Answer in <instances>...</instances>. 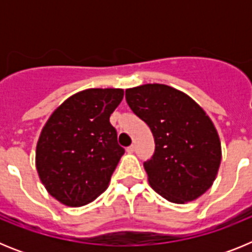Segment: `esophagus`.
<instances>
[{
	"instance_id": "esophagus-1",
	"label": "esophagus",
	"mask_w": 252,
	"mask_h": 252,
	"mask_svg": "<svg viewBox=\"0 0 252 252\" xmlns=\"http://www.w3.org/2000/svg\"><path fill=\"white\" fill-rule=\"evenodd\" d=\"M126 151H127V153H133V151H135V145H130L128 146L127 149H126Z\"/></svg>"
}]
</instances>
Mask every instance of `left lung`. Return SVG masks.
I'll list each match as a JSON object with an SVG mask.
<instances>
[{"label": "left lung", "instance_id": "obj_1", "mask_svg": "<svg viewBox=\"0 0 252 252\" xmlns=\"http://www.w3.org/2000/svg\"><path fill=\"white\" fill-rule=\"evenodd\" d=\"M132 112L146 122L155 151L144 162L151 188L183 204L211 188L221 164V142L215 125L197 102L165 84L126 90Z\"/></svg>", "mask_w": 252, "mask_h": 252}]
</instances>
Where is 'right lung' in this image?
Returning a JSON list of instances; mask_svg holds the SVG:
<instances>
[{
	"instance_id": "right-lung-1",
	"label": "right lung",
	"mask_w": 252,
	"mask_h": 252,
	"mask_svg": "<svg viewBox=\"0 0 252 252\" xmlns=\"http://www.w3.org/2000/svg\"><path fill=\"white\" fill-rule=\"evenodd\" d=\"M124 90L91 88L58 107L36 145V169L49 194L60 203L79 207L106 190L125 149L110 116Z\"/></svg>"
}]
</instances>
